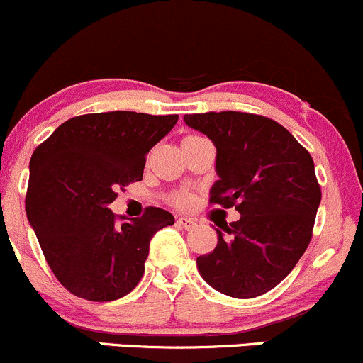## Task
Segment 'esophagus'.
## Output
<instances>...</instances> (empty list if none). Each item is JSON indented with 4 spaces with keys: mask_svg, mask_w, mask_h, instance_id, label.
I'll list each match as a JSON object with an SVG mask.
<instances>
[{
    "mask_svg": "<svg viewBox=\"0 0 363 363\" xmlns=\"http://www.w3.org/2000/svg\"><path fill=\"white\" fill-rule=\"evenodd\" d=\"M177 223H178V227H182L183 230H192L197 227V221L194 220V218H180Z\"/></svg>",
    "mask_w": 363,
    "mask_h": 363,
    "instance_id": "34e87169",
    "label": "esophagus"
}]
</instances>
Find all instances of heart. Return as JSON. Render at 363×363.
I'll use <instances>...</instances> for the list:
<instances>
[{
    "label": "heart",
    "mask_w": 363,
    "mask_h": 363,
    "mask_svg": "<svg viewBox=\"0 0 363 363\" xmlns=\"http://www.w3.org/2000/svg\"><path fill=\"white\" fill-rule=\"evenodd\" d=\"M192 138H199V136L190 135V136H185L183 140H192ZM169 202L171 206H174V208L186 209L194 204V196L190 192H186V190H180V192H174L173 196L169 197Z\"/></svg>",
    "instance_id": "heart-1"
}]
</instances>
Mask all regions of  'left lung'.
<instances>
[{"mask_svg":"<svg viewBox=\"0 0 363 363\" xmlns=\"http://www.w3.org/2000/svg\"><path fill=\"white\" fill-rule=\"evenodd\" d=\"M185 123L216 145L209 202L235 208L239 221L216 228L218 244L197 258L202 279L249 299L282 282L313 235L322 190L308 152L282 124L249 112L186 114Z\"/></svg>","mask_w":363,"mask_h":363,"instance_id":"obj_1","label":"left lung"}]
</instances>
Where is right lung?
Instances as JSON below:
<instances>
[{"label": "right lung", "instance_id": "right-lung-1", "mask_svg": "<svg viewBox=\"0 0 363 363\" xmlns=\"http://www.w3.org/2000/svg\"><path fill=\"white\" fill-rule=\"evenodd\" d=\"M178 116L100 112L65 121L30 157L26 211L46 263L77 298L114 301L145 272L152 237L174 223L149 206L128 223L108 204L143 177L147 152Z\"/></svg>", "mask_w": 363, "mask_h": 363}]
</instances>
